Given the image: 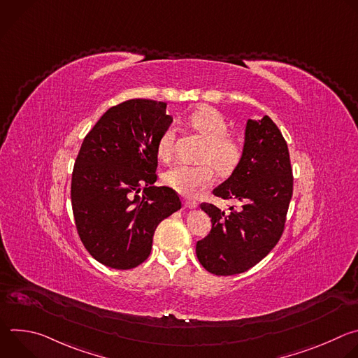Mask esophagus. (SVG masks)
Returning a JSON list of instances; mask_svg holds the SVG:
<instances>
[{
  "instance_id": "1",
  "label": "esophagus",
  "mask_w": 358,
  "mask_h": 358,
  "mask_svg": "<svg viewBox=\"0 0 358 358\" xmlns=\"http://www.w3.org/2000/svg\"><path fill=\"white\" fill-rule=\"evenodd\" d=\"M184 206L188 210H194V208H196L198 203L195 201H192V199H184Z\"/></svg>"
}]
</instances>
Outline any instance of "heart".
I'll return each instance as SVG.
<instances>
[{"label": "heart", "instance_id": "heart-1", "mask_svg": "<svg viewBox=\"0 0 358 358\" xmlns=\"http://www.w3.org/2000/svg\"><path fill=\"white\" fill-rule=\"evenodd\" d=\"M192 127L207 140L199 152V164H177L163 174V181L170 188L184 195H192L198 188L211 184L214 180V167L222 173H232L239 164L243 145L229 136V124L227 119L217 110L202 109L191 116ZM174 130L167 129L159 143L157 155L167 162L173 156Z\"/></svg>", "mask_w": 358, "mask_h": 358}]
</instances>
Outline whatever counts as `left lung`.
<instances>
[{
	"instance_id": "1",
	"label": "left lung",
	"mask_w": 358,
	"mask_h": 358,
	"mask_svg": "<svg viewBox=\"0 0 358 358\" xmlns=\"http://www.w3.org/2000/svg\"><path fill=\"white\" fill-rule=\"evenodd\" d=\"M213 194L239 202L229 214L202 202L213 229L196 242V258L218 276L242 273L261 262L282 236L293 177L287 144L269 116L249 119L245 126L243 155L232 174Z\"/></svg>"
}]
</instances>
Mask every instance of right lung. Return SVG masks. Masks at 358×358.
<instances>
[{
    "mask_svg": "<svg viewBox=\"0 0 358 358\" xmlns=\"http://www.w3.org/2000/svg\"><path fill=\"white\" fill-rule=\"evenodd\" d=\"M166 109L164 101L126 100L101 116L82 143L72 210L85 248L101 265L126 271L143 264L157 225L181 208L174 189L155 185L157 143L173 123Z\"/></svg>",
    "mask_w": 358,
    "mask_h": 358,
    "instance_id": "obj_1",
    "label": "right lung"
}]
</instances>
